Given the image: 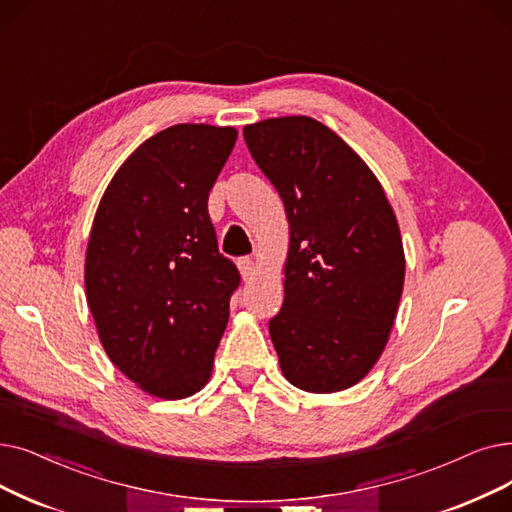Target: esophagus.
<instances>
[{"label":"esophagus","instance_id":"1","mask_svg":"<svg viewBox=\"0 0 512 512\" xmlns=\"http://www.w3.org/2000/svg\"><path fill=\"white\" fill-rule=\"evenodd\" d=\"M238 270H240V274H242V280H249V278L253 276V272H255L253 259H251V257H240V259H238Z\"/></svg>","mask_w":512,"mask_h":512}]
</instances>
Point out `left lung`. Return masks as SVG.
Returning a JSON list of instances; mask_svg holds the SVG:
<instances>
[{"mask_svg": "<svg viewBox=\"0 0 512 512\" xmlns=\"http://www.w3.org/2000/svg\"><path fill=\"white\" fill-rule=\"evenodd\" d=\"M257 167L278 190L291 249L270 337L288 383L343 391L381 358L404 288L402 236L366 163L309 117L244 127Z\"/></svg>", "mask_w": 512, "mask_h": 512, "instance_id": "8db88e82", "label": "left lung"}]
</instances>
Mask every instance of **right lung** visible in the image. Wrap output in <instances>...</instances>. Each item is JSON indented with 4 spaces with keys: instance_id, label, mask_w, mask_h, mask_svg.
Here are the masks:
<instances>
[{
    "instance_id": "1",
    "label": "right lung",
    "mask_w": 512,
    "mask_h": 512,
    "mask_svg": "<svg viewBox=\"0 0 512 512\" xmlns=\"http://www.w3.org/2000/svg\"><path fill=\"white\" fill-rule=\"evenodd\" d=\"M236 136L182 123L148 138L108 184L87 244L85 293L102 347L163 399L207 383L240 284L207 209Z\"/></svg>"
}]
</instances>
